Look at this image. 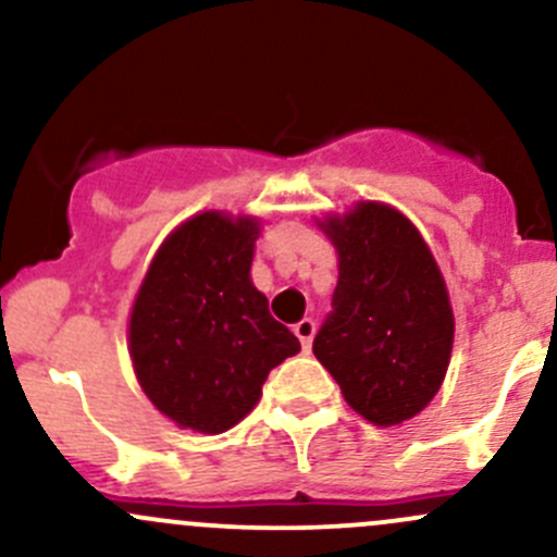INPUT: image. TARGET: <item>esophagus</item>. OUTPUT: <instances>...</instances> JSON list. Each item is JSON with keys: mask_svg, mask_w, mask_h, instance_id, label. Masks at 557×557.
<instances>
[{"mask_svg": "<svg viewBox=\"0 0 557 557\" xmlns=\"http://www.w3.org/2000/svg\"><path fill=\"white\" fill-rule=\"evenodd\" d=\"M294 333L298 336V342H301V347L309 352V347H312V338H314V320H309V318L298 320V323L294 325Z\"/></svg>", "mask_w": 557, "mask_h": 557, "instance_id": "esophagus-1", "label": "esophagus"}]
</instances>
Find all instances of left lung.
<instances>
[{
	"mask_svg": "<svg viewBox=\"0 0 557 557\" xmlns=\"http://www.w3.org/2000/svg\"><path fill=\"white\" fill-rule=\"evenodd\" d=\"M323 230L338 250V283L312 352L360 417L400 424L446 376L454 312L443 274L417 226L389 205L360 202Z\"/></svg>",
	"mask_w": 557,
	"mask_h": 557,
	"instance_id": "1",
	"label": "left lung"
}]
</instances>
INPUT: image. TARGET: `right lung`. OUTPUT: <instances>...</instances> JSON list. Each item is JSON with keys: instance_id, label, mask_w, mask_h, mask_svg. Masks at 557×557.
Returning a JSON list of instances; mask_svg holds the SVG:
<instances>
[{"instance_id": "1", "label": "right lung", "mask_w": 557, "mask_h": 557, "mask_svg": "<svg viewBox=\"0 0 557 557\" xmlns=\"http://www.w3.org/2000/svg\"><path fill=\"white\" fill-rule=\"evenodd\" d=\"M259 224L200 213L162 243L131 314V357L149 400L189 430L248 417L269 371L301 349L250 283Z\"/></svg>"}]
</instances>
